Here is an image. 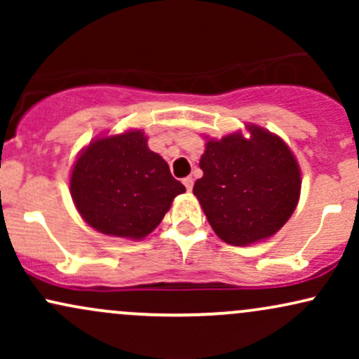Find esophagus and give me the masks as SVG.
<instances>
[{
  "label": "esophagus",
  "instance_id": "obj_1",
  "mask_svg": "<svg viewBox=\"0 0 359 359\" xmlns=\"http://www.w3.org/2000/svg\"><path fill=\"white\" fill-rule=\"evenodd\" d=\"M182 182H184V185H185V189H187V191L191 192L192 187H194V179H192V177H185Z\"/></svg>",
  "mask_w": 359,
  "mask_h": 359
}]
</instances>
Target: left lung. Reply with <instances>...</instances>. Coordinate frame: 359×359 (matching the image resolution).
<instances>
[{
    "instance_id": "8db88e82",
    "label": "left lung",
    "mask_w": 359,
    "mask_h": 359,
    "mask_svg": "<svg viewBox=\"0 0 359 359\" xmlns=\"http://www.w3.org/2000/svg\"><path fill=\"white\" fill-rule=\"evenodd\" d=\"M208 140L194 184L209 224L222 241L246 246L273 236L295 211L300 168L282 138L263 128Z\"/></svg>"
}]
</instances>
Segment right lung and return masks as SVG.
Here are the masks:
<instances>
[{
    "mask_svg": "<svg viewBox=\"0 0 359 359\" xmlns=\"http://www.w3.org/2000/svg\"><path fill=\"white\" fill-rule=\"evenodd\" d=\"M182 192L140 130L90 142L71 174V196L82 219L108 236L142 240Z\"/></svg>",
    "mask_w": 359,
    "mask_h": 359,
    "instance_id": "right-lung-1",
    "label": "right lung"
}]
</instances>
